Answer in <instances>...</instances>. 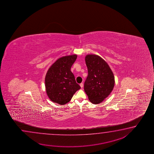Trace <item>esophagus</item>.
<instances>
[{
	"instance_id": "1",
	"label": "esophagus",
	"mask_w": 154,
	"mask_h": 154,
	"mask_svg": "<svg viewBox=\"0 0 154 154\" xmlns=\"http://www.w3.org/2000/svg\"><path fill=\"white\" fill-rule=\"evenodd\" d=\"M80 87H81L82 88H83V86H84V84H83L82 83H81V84H80Z\"/></svg>"
}]
</instances>
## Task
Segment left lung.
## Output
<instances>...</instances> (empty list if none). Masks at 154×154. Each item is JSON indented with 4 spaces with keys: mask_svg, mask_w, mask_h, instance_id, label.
Masks as SVG:
<instances>
[{
    "mask_svg": "<svg viewBox=\"0 0 154 154\" xmlns=\"http://www.w3.org/2000/svg\"><path fill=\"white\" fill-rule=\"evenodd\" d=\"M85 62L88 76L84 84V90L90 101L98 104L112 91L115 76L107 63L98 55L87 54Z\"/></svg>",
    "mask_w": 154,
    "mask_h": 154,
    "instance_id": "left-lung-1",
    "label": "left lung"
}]
</instances>
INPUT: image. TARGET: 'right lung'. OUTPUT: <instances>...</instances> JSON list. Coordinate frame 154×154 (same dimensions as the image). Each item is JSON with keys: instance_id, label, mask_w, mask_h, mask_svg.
<instances>
[{"instance_id": "right-lung-1", "label": "right lung", "mask_w": 154, "mask_h": 154, "mask_svg": "<svg viewBox=\"0 0 154 154\" xmlns=\"http://www.w3.org/2000/svg\"><path fill=\"white\" fill-rule=\"evenodd\" d=\"M76 58V54L60 57L49 67L46 73V93L53 102L65 105L81 88L76 82L74 75L70 70Z\"/></svg>"}]
</instances>
